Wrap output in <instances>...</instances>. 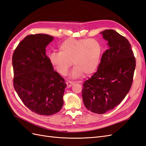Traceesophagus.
Segmentation results:
<instances>
[{"label": "esophagus", "mask_w": 146, "mask_h": 146, "mask_svg": "<svg viewBox=\"0 0 146 146\" xmlns=\"http://www.w3.org/2000/svg\"><path fill=\"white\" fill-rule=\"evenodd\" d=\"M74 84V83L72 82H69V81H68L67 82H66V85H67V88H70Z\"/></svg>", "instance_id": "1"}]
</instances>
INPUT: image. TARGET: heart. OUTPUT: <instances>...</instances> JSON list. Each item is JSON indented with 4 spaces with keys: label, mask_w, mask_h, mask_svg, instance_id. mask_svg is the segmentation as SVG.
I'll use <instances>...</instances> for the list:
<instances>
[{
    "label": "heart",
    "mask_w": 146,
    "mask_h": 146,
    "mask_svg": "<svg viewBox=\"0 0 146 146\" xmlns=\"http://www.w3.org/2000/svg\"><path fill=\"white\" fill-rule=\"evenodd\" d=\"M102 55V46L94 38H69L59 45V52H52L48 60L57 72L68 75L70 68L75 66L71 76L76 78L85 74L90 76L98 69Z\"/></svg>",
    "instance_id": "heart-1"
}]
</instances>
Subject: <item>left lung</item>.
Listing matches in <instances>:
<instances>
[{"instance_id":"8db88e82","label":"left lung","mask_w":146,"mask_h":146,"mask_svg":"<svg viewBox=\"0 0 146 146\" xmlns=\"http://www.w3.org/2000/svg\"><path fill=\"white\" fill-rule=\"evenodd\" d=\"M108 42L98 71L83 83L82 98L92 113L104 114L120 104L129 92L136 61L129 41L115 30L100 33Z\"/></svg>"}]
</instances>
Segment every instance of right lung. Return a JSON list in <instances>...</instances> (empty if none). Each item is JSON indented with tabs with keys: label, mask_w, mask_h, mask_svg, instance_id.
<instances>
[{
	"label": "right lung",
	"mask_w": 146,
	"mask_h": 146,
	"mask_svg": "<svg viewBox=\"0 0 146 146\" xmlns=\"http://www.w3.org/2000/svg\"><path fill=\"white\" fill-rule=\"evenodd\" d=\"M54 37L30 35L21 41L12 57L13 86L24 104L40 115H52L63 105L64 79L51 65L46 54Z\"/></svg>",
	"instance_id": "right-lung-1"
}]
</instances>
